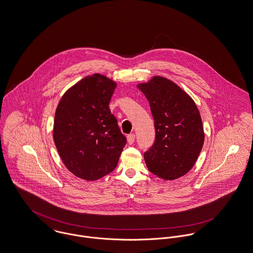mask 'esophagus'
Instances as JSON below:
<instances>
[{
  "label": "esophagus",
  "mask_w": 253,
  "mask_h": 253,
  "mask_svg": "<svg viewBox=\"0 0 253 253\" xmlns=\"http://www.w3.org/2000/svg\"><path fill=\"white\" fill-rule=\"evenodd\" d=\"M135 138H136V136H135L134 134L128 135V136H127V141H128V143H129V144H133L134 141H135Z\"/></svg>",
  "instance_id": "34e87169"
}]
</instances>
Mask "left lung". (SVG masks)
Wrapping results in <instances>:
<instances>
[{"mask_svg": "<svg viewBox=\"0 0 253 253\" xmlns=\"http://www.w3.org/2000/svg\"><path fill=\"white\" fill-rule=\"evenodd\" d=\"M154 118L156 137L144 153L148 170L164 180L188 173L201 152L204 130L195 101L174 82L154 76L137 84Z\"/></svg>", "mask_w": 253, "mask_h": 253, "instance_id": "left-lung-1", "label": "left lung"}]
</instances>
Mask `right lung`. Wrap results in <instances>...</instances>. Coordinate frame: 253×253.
I'll list each match as a JSON object with an SVG mask.
<instances>
[{
    "label": "right lung",
    "mask_w": 253,
    "mask_h": 253,
    "mask_svg": "<svg viewBox=\"0 0 253 253\" xmlns=\"http://www.w3.org/2000/svg\"><path fill=\"white\" fill-rule=\"evenodd\" d=\"M117 83L101 74L82 79L60 98L53 137L66 169L95 181L116 168L126 137L109 108Z\"/></svg>",
    "instance_id": "right-lung-1"
}]
</instances>
